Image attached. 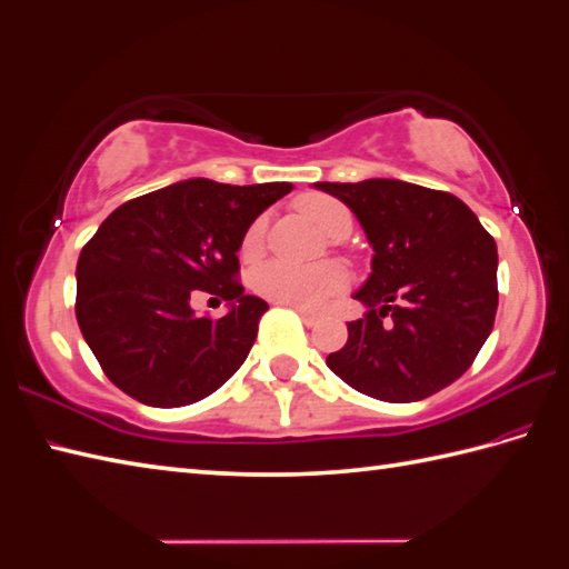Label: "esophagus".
<instances>
[{
    "mask_svg": "<svg viewBox=\"0 0 569 569\" xmlns=\"http://www.w3.org/2000/svg\"><path fill=\"white\" fill-rule=\"evenodd\" d=\"M289 309H295L297 313H299V317H301V321H305V323H313V321H317V313H313V311H307V309H299V307H289Z\"/></svg>",
    "mask_w": 569,
    "mask_h": 569,
    "instance_id": "1",
    "label": "esophagus"
}]
</instances>
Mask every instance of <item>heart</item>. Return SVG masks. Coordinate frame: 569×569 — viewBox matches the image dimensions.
<instances>
[{
	"label": "heart",
	"instance_id": "heart-1",
	"mask_svg": "<svg viewBox=\"0 0 569 569\" xmlns=\"http://www.w3.org/2000/svg\"><path fill=\"white\" fill-rule=\"evenodd\" d=\"M299 209L319 226L323 233L336 238L340 231H350L352 217L346 204L331 197H307L299 201ZM264 221L256 219L243 236V256H256L262 243ZM252 287L264 299L274 305L299 307L307 311L321 309L328 299L343 292L346 274L336 264H319V268H299L282 260L264 262L252 274Z\"/></svg>",
	"mask_w": 569,
	"mask_h": 569
}]
</instances>
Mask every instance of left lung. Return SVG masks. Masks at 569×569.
I'll use <instances>...</instances> for the list:
<instances>
[{
    "label": "left lung",
    "instance_id": "1",
    "mask_svg": "<svg viewBox=\"0 0 569 569\" xmlns=\"http://www.w3.org/2000/svg\"><path fill=\"white\" fill-rule=\"evenodd\" d=\"M356 213L375 250L348 323V343L326 365L362 395L419 401L475 362L499 305L497 243L472 209L401 180L317 182ZM389 318V322L383 319Z\"/></svg>",
    "mask_w": 569,
    "mask_h": 569
}]
</instances>
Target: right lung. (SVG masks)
<instances>
[{"label":"right lung","instance_id":"1","mask_svg":"<svg viewBox=\"0 0 569 569\" xmlns=\"http://www.w3.org/2000/svg\"><path fill=\"white\" fill-rule=\"evenodd\" d=\"M289 182L184 180L113 209L78 260L80 331L104 375L148 407L172 409L217 391L246 362L268 305L243 295L238 248ZM194 288L232 305L197 318Z\"/></svg>","mask_w":569,"mask_h":569}]
</instances>
